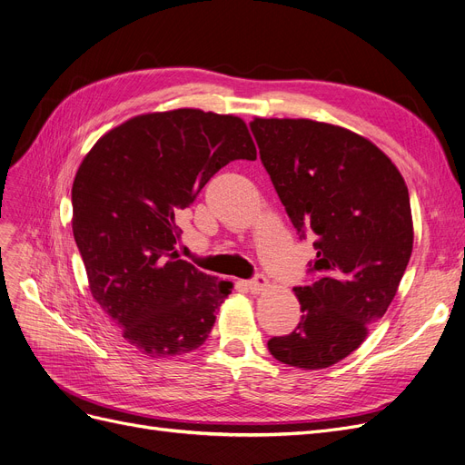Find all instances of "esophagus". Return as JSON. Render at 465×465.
I'll list each match as a JSON object with an SVG mask.
<instances>
[{"mask_svg":"<svg viewBox=\"0 0 465 465\" xmlns=\"http://www.w3.org/2000/svg\"><path fill=\"white\" fill-rule=\"evenodd\" d=\"M267 286H269V281H267L265 274H255V276L252 278V281H248V288H250V292H253V293L263 292Z\"/></svg>","mask_w":465,"mask_h":465,"instance_id":"obj_1","label":"esophagus"}]
</instances>
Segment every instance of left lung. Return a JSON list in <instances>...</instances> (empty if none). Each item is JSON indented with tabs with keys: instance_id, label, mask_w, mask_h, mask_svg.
Instances as JSON below:
<instances>
[{
	"instance_id": "8db88e82",
	"label": "left lung",
	"mask_w": 465,
	"mask_h": 465,
	"mask_svg": "<svg viewBox=\"0 0 465 465\" xmlns=\"http://www.w3.org/2000/svg\"><path fill=\"white\" fill-rule=\"evenodd\" d=\"M265 170L293 227L312 232V282L295 286L302 321L271 338L284 364L319 370L351 355L391 305L411 262L414 231L402 175L349 129L312 122H250Z\"/></svg>"
}]
</instances>
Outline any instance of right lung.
Returning <instances> with one entry per match:
<instances>
[{"instance_id":"right-lung-1","label":"right lung","mask_w":465,"mask_h":465,"mask_svg":"<svg viewBox=\"0 0 465 465\" xmlns=\"http://www.w3.org/2000/svg\"><path fill=\"white\" fill-rule=\"evenodd\" d=\"M246 124L179 108L103 135L72 184V231L89 290L127 343L153 359L208 340L232 284L179 259L177 213L232 160H255Z\"/></svg>"}]
</instances>
